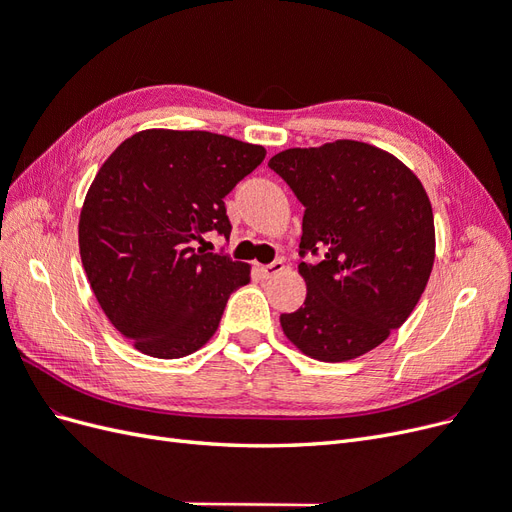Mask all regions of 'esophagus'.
<instances>
[{
	"label": "esophagus",
	"mask_w": 512,
	"mask_h": 512,
	"mask_svg": "<svg viewBox=\"0 0 512 512\" xmlns=\"http://www.w3.org/2000/svg\"><path fill=\"white\" fill-rule=\"evenodd\" d=\"M260 271H262V275H265V277H273L275 273L284 271V260L282 258L280 260H273V262H269V265L260 267Z\"/></svg>",
	"instance_id": "esophagus-1"
}]
</instances>
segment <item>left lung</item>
I'll return each instance as SVG.
<instances>
[{"label":"left lung","instance_id":"1","mask_svg":"<svg viewBox=\"0 0 512 512\" xmlns=\"http://www.w3.org/2000/svg\"><path fill=\"white\" fill-rule=\"evenodd\" d=\"M305 207L299 256L307 297L282 314L286 337L318 361L356 359L408 320L436 254L421 181L359 141L286 149L269 160Z\"/></svg>","mask_w":512,"mask_h":512}]
</instances>
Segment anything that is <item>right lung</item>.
I'll list each match as a JSON object with an SVG mask.
<instances>
[{
  "label": "right lung",
  "instance_id": "obj_1",
  "mask_svg": "<svg viewBox=\"0 0 512 512\" xmlns=\"http://www.w3.org/2000/svg\"><path fill=\"white\" fill-rule=\"evenodd\" d=\"M265 156L213 132L145 130L98 170L81 211V260L106 318L136 350L179 359L218 331L250 267L196 241L230 237L224 198Z\"/></svg>",
  "mask_w": 512,
  "mask_h": 512
}]
</instances>
